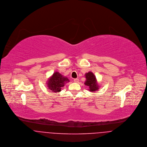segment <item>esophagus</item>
I'll use <instances>...</instances> for the list:
<instances>
[{"label":"esophagus","mask_w":147,"mask_h":147,"mask_svg":"<svg viewBox=\"0 0 147 147\" xmlns=\"http://www.w3.org/2000/svg\"><path fill=\"white\" fill-rule=\"evenodd\" d=\"M79 79H78V78H76V79H74V82L75 83H78L79 82Z\"/></svg>","instance_id":"esophagus-1"}]
</instances>
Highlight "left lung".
I'll use <instances>...</instances> for the list:
<instances>
[{
  "instance_id": "left-lung-1",
  "label": "left lung",
  "mask_w": 147,
  "mask_h": 147,
  "mask_svg": "<svg viewBox=\"0 0 147 147\" xmlns=\"http://www.w3.org/2000/svg\"><path fill=\"white\" fill-rule=\"evenodd\" d=\"M85 76L86 80L84 84L89 86V90L92 92L97 90L99 89V85L97 82V79L94 74L92 72H89L86 73Z\"/></svg>"
}]
</instances>
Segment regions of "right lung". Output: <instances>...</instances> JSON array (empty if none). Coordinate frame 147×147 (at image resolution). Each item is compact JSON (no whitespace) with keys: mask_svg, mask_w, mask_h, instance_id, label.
Instances as JSON below:
<instances>
[{"mask_svg":"<svg viewBox=\"0 0 147 147\" xmlns=\"http://www.w3.org/2000/svg\"><path fill=\"white\" fill-rule=\"evenodd\" d=\"M69 82L67 77L63 76L58 72H55L47 80V86L49 89L53 92H59L61 91L62 88L65 83Z\"/></svg>","mask_w":147,"mask_h":147,"instance_id":"obj_1","label":"right lung"}]
</instances>
